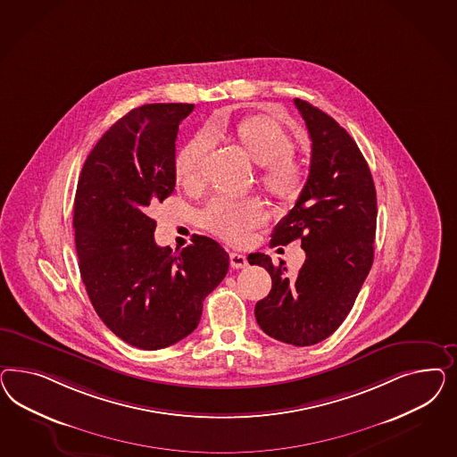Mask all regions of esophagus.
<instances>
[{
  "mask_svg": "<svg viewBox=\"0 0 457 457\" xmlns=\"http://www.w3.org/2000/svg\"><path fill=\"white\" fill-rule=\"evenodd\" d=\"M229 263H231L233 268H246L248 266V260H246V256L243 253L231 251L229 253Z\"/></svg>",
  "mask_w": 457,
  "mask_h": 457,
  "instance_id": "obj_1",
  "label": "esophagus"
}]
</instances>
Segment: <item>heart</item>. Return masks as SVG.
<instances>
[{
  "mask_svg": "<svg viewBox=\"0 0 457 457\" xmlns=\"http://www.w3.org/2000/svg\"><path fill=\"white\" fill-rule=\"evenodd\" d=\"M212 136H229L260 166V180L271 194L293 199L303 189L306 172L293 155L295 144L290 134L266 115H251L236 124L233 130L214 129ZM211 138L206 132L194 136L176 157V174L184 184H197L208 155ZM266 209L258 197L229 199L214 197L199 212V224L228 241L241 243L249 231L262 224Z\"/></svg>",
  "mask_w": 457,
  "mask_h": 457,
  "instance_id": "obj_1",
  "label": "heart"
}]
</instances>
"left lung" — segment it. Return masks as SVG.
Instances as JSON below:
<instances>
[{
    "label": "left lung",
    "instance_id": "left-lung-1",
    "mask_svg": "<svg viewBox=\"0 0 457 457\" xmlns=\"http://www.w3.org/2000/svg\"><path fill=\"white\" fill-rule=\"evenodd\" d=\"M312 138L308 179L290 212L271 233V246L300 239L306 253L296 277H287L263 253L249 264L271 277L270 295L254 306L266 335L296 346L328 338L346 319L374 263L377 194L370 169L344 127L295 98Z\"/></svg>",
    "mask_w": 457,
    "mask_h": 457
}]
</instances>
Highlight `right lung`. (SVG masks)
I'll return each instance as SVG.
<instances>
[{
    "label": "right lung",
    "mask_w": 457,
    "mask_h": 457,
    "mask_svg": "<svg viewBox=\"0 0 457 457\" xmlns=\"http://www.w3.org/2000/svg\"><path fill=\"white\" fill-rule=\"evenodd\" d=\"M193 104H147L117 120L88 154L73 228L85 290L129 345L159 350L197 327L229 256L208 236L172 251L155 245L154 209L176 186V138Z\"/></svg>",
    "instance_id": "obj_1"
}]
</instances>
